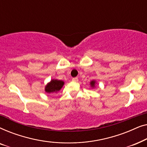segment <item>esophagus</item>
<instances>
[{"instance_id":"obj_1","label":"esophagus","mask_w":147,"mask_h":147,"mask_svg":"<svg viewBox=\"0 0 147 147\" xmlns=\"http://www.w3.org/2000/svg\"><path fill=\"white\" fill-rule=\"evenodd\" d=\"M72 81L74 82H78V78H72Z\"/></svg>"}]
</instances>
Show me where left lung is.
Segmentation results:
<instances>
[{
  "label": "left lung",
  "mask_w": 147,
  "mask_h": 147,
  "mask_svg": "<svg viewBox=\"0 0 147 147\" xmlns=\"http://www.w3.org/2000/svg\"><path fill=\"white\" fill-rule=\"evenodd\" d=\"M96 84H97V83H96V81L95 80H92V81L90 82V86H91V88H94L96 87Z\"/></svg>",
  "instance_id": "1"
}]
</instances>
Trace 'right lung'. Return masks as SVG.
<instances>
[{
  "label": "right lung",
  "mask_w": 147,
  "mask_h": 147,
  "mask_svg": "<svg viewBox=\"0 0 147 147\" xmlns=\"http://www.w3.org/2000/svg\"><path fill=\"white\" fill-rule=\"evenodd\" d=\"M64 85V82L62 80L52 79L45 86V91L47 94L57 93Z\"/></svg>",
  "instance_id": "right-lung-1"
}]
</instances>
